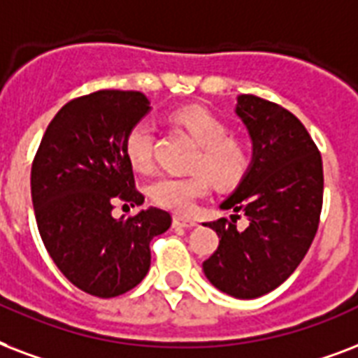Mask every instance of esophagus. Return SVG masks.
Returning a JSON list of instances; mask_svg holds the SVG:
<instances>
[{
  "label": "esophagus",
  "mask_w": 358,
  "mask_h": 358,
  "mask_svg": "<svg viewBox=\"0 0 358 358\" xmlns=\"http://www.w3.org/2000/svg\"><path fill=\"white\" fill-rule=\"evenodd\" d=\"M173 226H176V228H194V226H198V222L192 220V218L176 215V217H173Z\"/></svg>",
  "instance_id": "1"
}]
</instances>
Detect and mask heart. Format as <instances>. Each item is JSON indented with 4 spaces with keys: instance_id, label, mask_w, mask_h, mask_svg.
I'll list each match as a JSON object with an SVG mask.
<instances>
[{
    "instance_id": "b5f03b06",
    "label": "heart",
    "mask_w": 358,
    "mask_h": 358,
    "mask_svg": "<svg viewBox=\"0 0 358 358\" xmlns=\"http://www.w3.org/2000/svg\"><path fill=\"white\" fill-rule=\"evenodd\" d=\"M171 119L199 143V153L192 164L194 170L199 171L192 176L159 177L149 188V194L160 207L187 213L192 209L196 199L209 192L210 179L220 188L235 187L248 171L250 157L245 143L228 136V127L205 108H179L171 113ZM153 149V123L149 119L136 121L124 136V153L129 162L138 171H149L155 164Z\"/></svg>"
}]
</instances>
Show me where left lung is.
I'll use <instances>...</instances> for the list:
<instances>
[{
  "label": "left lung",
  "mask_w": 358,
  "mask_h": 358,
  "mask_svg": "<svg viewBox=\"0 0 358 358\" xmlns=\"http://www.w3.org/2000/svg\"><path fill=\"white\" fill-rule=\"evenodd\" d=\"M235 113L252 138V164L220 203L231 220L205 224L220 237L203 273L220 292L256 299L289 278L306 256L323 207V162L292 112L256 95L237 96ZM237 212L249 226L236 228Z\"/></svg>",
  "instance_id": "obj_1"
}]
</instances>
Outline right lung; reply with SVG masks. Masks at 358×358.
I'll use <instances>...</instances> for the list:
<instances>
[{
    "mask_svg": "<svg viewBox=\"0 0 358 358\" xmlns=\"http://www.w3.org/2000/svg\"><path fill=\"white\" fill-rule=\"evenodd\" d=\"M149 110L140 91L78 96L55 113L33 159L41 239L65 278L95 297H117L140 284L151 265V239L171 226L170 213L157 207L112 217L115 199L143 203L124 136Z\"/></svg>",
    "mask_w": 358,
    "mask_h": 358,
    "instance_id": "right-lung-1",
    "label": "right lung"
}]
</instances>
